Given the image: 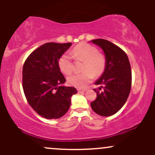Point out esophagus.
Returning <instances> with one entry per match:
<instances>
[{
	"label": "esophagus",
	"mask_w": 155,
	"mask_h": 155,
	"mask_svg": "<svg viewBox=\"0 0 155 155\" xmlns=\"http://www.w3.org/2000/svg\"><path fill=\"white\" fill-rule=\"evenodd\" d=\"M86 89H77V91L78 92H83L86 91Z\"/></svg>",
	"instance_id": "34e87169"
}]
</instances>
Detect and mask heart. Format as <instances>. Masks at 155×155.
Segmentation results:
<instances>
[{
  "label": "heart",
  "mask_w": 155,
  "mask_h": 155,
  "mask_svg": "<svg viewBox=\"0 0 155 155\" xmlns=\"http://www.w3.org/2000/svg\"><path fill=\"white\" fill-rule=\"evenodd\" d=\"M71 54L76 61H84L81 74H73L68 78L69 84L78 88L85 87L93 79L104 74L106 67V59L103 53L97 51L95 46L87 43L76 45ZM58 66L62 73L69 75L74 71V63L68 54H63L58 60Z\"/></svg>",
  "instance_id": "obj_1"
}]
</instances>
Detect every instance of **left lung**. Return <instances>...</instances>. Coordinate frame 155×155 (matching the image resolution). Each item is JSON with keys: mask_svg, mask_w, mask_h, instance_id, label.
<instances>
[{"mask_svg": "<svg viewBox=\"0 0 155 155\" xmlns=\"http://www.w3.org/2000/svg\"><path fill=\"white\" fill-rule=\"evenodd\" d=\"M92 41L104 50L106 67L95 82L100 87L94 90L97 97L90 106L98 115L109 117L116 114L128 97L132 84L130 64L126 53L109 41L99 38Z\"/></svg>", "mask_w": 155, "mask_h": 155, "instance_id": "1", "label": "left lung"}]
</instances>
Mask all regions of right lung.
Returning a JSON list of instances; mask_svg holds the SVG:
<instances>
[{"mask_svg":"<svg viewBox=\"0 0 155 155\" xmlns=\"http://www.w3.org/2000/svg\"><path fill=\"white\" fill-rule=\"evenodd\" d=\"M71 43L49 42L37 48L28 57L22 68V87L27 101L33 110L46 119L63 117L76 93L73 87H63L65 79L58 60Z\"/></svg>","mask_w":155,"mask_h":155,"instance_id":"add662e5","label":"right lung"}]
</instances>
